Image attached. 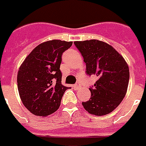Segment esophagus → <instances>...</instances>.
Here are the masks:
<instances>
[{
	"label": "esophagus",
	"mask_w": 146,
	"mask_h": 146,
	"mask_svg": "<svg viewBox=\"0 0 146 146\" xmlns=\"http://www.w3.org/2000/svg\"><path fill=\"white\" fill-rule=\"evenodd\" d=\"M73 87H74L75 89H79V88H80V87H81V85H80L79 82H77L76 84H75L74 86H73Z\"/></svg>",
	"instance_id": "1"
}]
</instances>
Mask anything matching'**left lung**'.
Listing matches in <instances>:
<instances>
[{
	"label": "left lung",
	"mask_w": 146,
	"mask_h": 146,
	"mask_svg": "<svg viewBox=\"0 0 146 146\" xmlns=\"http://www.w3.org/2000/svg\"><path fill=\"white\" fill-rule=\"evenodd\" d=\"M86 64L88 75L97 81L90 88L91 98L82 106L92 115L103 116L117 108L124 98L129 84L127 63L113 47L104 42L92 39L74 42Z\"/></svg>",
	"instance_id": "1"
}]
</instances>
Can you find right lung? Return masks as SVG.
<instances>
[{"instance_id": "right-lung-1", "label": "right lung", "mask_w": 146, "mask_h": 146, "mask_svg": "<svg viewBox=\"0 0 146 146\" xmlns=\"http://www.w3.org/2000/svg\"><path fill=\"white\" fill-rule=\"evenodd\" d=\"M73 42L50 40L38 44L26 57L17 73V86L24 106L31 113L47 117L59 108L70 87L61 84L63 52Z\"/></svg>"}]
</instances>
